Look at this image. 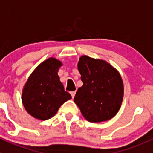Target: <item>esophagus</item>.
<instances>
[{
  "label": "esophagus",
  "mask_w": 153,
  "mask_h": 153,
  "mask_svg": "<svg viewBox=\"0 0 153 153\" xmlns=\"http://www.w3.org/2000/svg\"><path fill=\"white\" fill-rule=\"evenodd\" d=\"M75 94H76V91H71V97H72V98H74V97H75Z\"/></svg>",
  "instance_id": "1"
}]
</instances>
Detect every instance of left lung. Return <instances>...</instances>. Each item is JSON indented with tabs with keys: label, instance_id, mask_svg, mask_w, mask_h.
I'll list each match as a JSON object with an SVG mask.
<instances>
[{
	"label": "left lung",
	"instance_id": "left-lung-1",
	"mask_svg": "<svg viewBox=\"0 0 153 153\" xmlns=\"http://www.w3.org/2000/svg\"><path fill=\"white\" fill-rule=\"evenodd\" d=\"M78 68L83 85L78 89L74 101L84 117L92 123L114 117L123 97L119 72L107 62L87 56L80 58Z\"/></svg>",
	"mask_w": 153,
	"mask_h": 153
}]
</instances>
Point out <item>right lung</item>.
<instances>
[{
	"mask_svg": "<svg viewBox=\"0 0 153 153\" xmlns=\"http://www.w3.org/2000/svg\"><path fill=\"white\" fill-rule=\"evenodd\" d=\"M61 62L50 58L39 64L26 83L22 101L27 112L37 119L53 117L60 106L71 98L58 76Z\"/></svg>",
	"mask_w": 153,
	"mask_h": 153,
	"instance_id": "right-lung-1",
	"label": "right lung"
}]
</instances>
